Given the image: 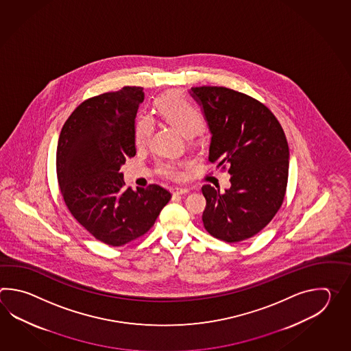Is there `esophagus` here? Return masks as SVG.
<instances>
[{"label": "esophagus", "instance_id": "obj_1", "mask_svg": "<svg viewBox=\"0 0 351 351\" xmlns=\"http://www.w3.org/2000/svg\"><path fill=\"white\" fill-rule=\"evenodd\" d=\"M191 192L189 189H186V188H174L173 189V194L174 195H184V194H188Z\"/></svg>", "mask_w": 351, "mask_h": 351}]
</instances>
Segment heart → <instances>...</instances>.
<instances>
[{"mask_svg": "<svg viewBox=\"0 0 351 351\" xmlns=\"http://www.w3.org/2000/svg\"><path fill=\"white\" fill-rule=\"evenodd\" d=\"M156 106L160 117L173 128H176L180 134L189 135L197 133L203 127V115L201 110L186 100L182 93L177 90L167 91L158 97ZM153 132V119L149 115H139L134 121V143L136 147H143L149 141ZM189 168V162L180 160H167L159 162L157 171L162 177L182 180L186 177V169Z\"/></svg>", "mask_w": 351, "mask_h": 351, "instance_id": "obj_1", "label": "heart"}]
</instances>
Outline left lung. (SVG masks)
<instances>
[{"label": "left lung", "instance_id": "obj_1", "mask_svg": "<svg viewBox=\"0 0 351 351\" xmlns=\"http://www.w3.org/2000/svg\"><path fill=\"white\" fill-rule=\"evenodd\" d=\"M212 133L209 162L228 171L224 193L202 186L203 226L228 243L254 237L282 206L289 179V144L280 121L254 97L224 86H195Z\"/></svg>", "mask_w": 351, "mask_h": 351}]
</instances>
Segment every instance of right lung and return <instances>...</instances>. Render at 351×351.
Instances as JSON below:
<instances>
[{"instance_id":"obj_1","label":"right lung","mask_w":351,"mask_h":351,"mask_svg":"<svg viewBox=\"0 0 351 351\" xmlns=\"http://www.w3.org/2000/svg\"><path fill=\"white\" fill-rule=\"evenodd\" d=\"M141 86L89 97L67 118L56 150L60 191L75 219L100 242L124 246L149 231L172 194L158 184L124 188L120 167L135 156Z\"/></svg>"}]
</instances>
